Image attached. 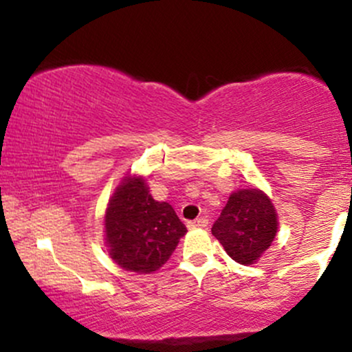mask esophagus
<instances>
[{
  "label": "esophagus",
  "mask_w": 352,
  "mask_h": 352,
  "mask_svg": "<svg viewBox=\"0 0 352 352\" xmlns=\"http://www.w3.org/2000/svg\"><path fill=\"white\" fill-rule=\"evenodd\" d=\"M208 225V220L205 217L197 218V220L188 221V228H205Z\"/></svg>",
  "instance_id": "1"
}]
</instances>
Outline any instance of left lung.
<instances>
[{"instance_id":"8db88e82","label":"left lung","mask_w":352,"mask_h":352,"mask_svg":"<svg viewBox=\"0 0 352 352\" xmlns=\"http://www.w3.org/2000/svg\"><path fill=\"white\" fill-rule=\"evenodd\" d=\"M276 228L272 201L260 190L250 188L230 195L212 233L236 263L253 265L270 248Z\"/></svg>"}]
</instances>
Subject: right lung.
Here are the masks:
<instances>
[{"label": "right lung", "instance_id": "1", "mask_svg": "<svg viewBox=\"0 0 352 352\" xmlns=\"http://www.w3.org/2000/svg\"><path fill=\"white\" fill-rule=\"evenodd\" d=\"M187 228L167 201L152 199L144 179L127 177L106 212L109 254L120 268L157 272L170 258Z\"/></svg>", "mask_w": 352, "mask_h": 352}]
</instances>
